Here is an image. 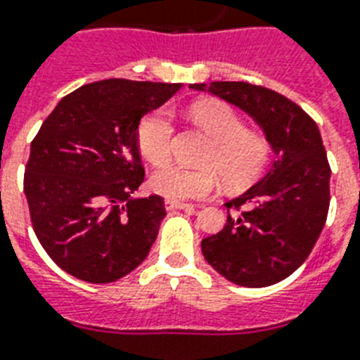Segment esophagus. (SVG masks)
<instances>
[{
  "label": "esophagus",
  "instance_id": "esophagus-1",
  "mask_svg": "<svg viewBox=\"0 0 360 360\" xmlns=\"http://www.w3.org/2000/svg\"><path fill=\"white\" fill-rule=\"evenodd\" d=\"M165 208L167 210H188V208H193V204L180 202V200H171V198H167Z\"/></svg>",
  "mask_w": 360,
  "mask_h": 360
}]
</instances>
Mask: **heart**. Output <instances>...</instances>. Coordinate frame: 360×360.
I'll return each mask as SVG.
<instances>
[{
    "mask_svg": "<svg viewBox=\"0 0 360 360\" xmlns=\"http://www.w3.org/2000/svg\"><path fill=\"white\" fill-rule=\"evenodd\" d=\"M191 117L215 139V150L208 163L217 169L230 188L251 182L264 169L269 156L267 141L247 131V126L234 109L221 102L195 103ZM174 120L169 109H156L137 126V146L152 165H163L171 160ZM217 174L212 169H191L167 165L150 178L152 189L171 200L202 198L214 191Z\"/></svg>",
    "mask_w": 360,
    "mask_h": 360,
    "instance_id": "obj_1",
    "label": "heart"
}]
</instances>
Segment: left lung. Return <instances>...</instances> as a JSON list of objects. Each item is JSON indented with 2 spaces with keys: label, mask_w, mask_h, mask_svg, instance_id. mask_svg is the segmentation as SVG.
Wrapping results in <instances>:
<instances>
[{
  "label": "left lung",
  "mask_w": 360,
  "mask_h": 360,
  "mask_svg": "<svg viewBox=\"0 0 360 360\" xmlns=\"http://www.w3.org/2000/svg\"><path fill=\"white\" fill-rule=\"evenodd\" d=\"M245 111L271 146L267 172L226 208L217 234L204 238L202 255L226 281L264 288L290 277L316 245L329 212L330 167L314 120L271 89L245 82L191 83Z\"/></svg>",
  "instance_id": "8db88e82"
}]
</instances>
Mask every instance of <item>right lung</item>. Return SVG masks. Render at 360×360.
Segmentation results:
<instances>
[{"instance_id":"1","label":"right lung","mask_w":360,"mask_h":360,"mask_svg":"<svg viewBox=\"0 0 360 360\" xmlns=\"http://www.w3.org/2000/svg\"><path fill=\"white\" fill-rule=\"evenodd\" d=\"M180 83L102 79L66 94L31 143L24 193L50 258L85 283H115L148 257L165 217L145 180L137 126Z\"/></svg>"}]
</instances>
